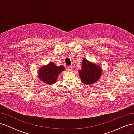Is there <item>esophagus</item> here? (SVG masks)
Here are the masks:
<instances>
[{
  "label": "esophagus",
  "mask_w": 134,
  "mask_h": 134,
  "mask_svg": "<svg viewBox=\"0 0 134 134\" xmlns=\"http://www.w3.org/2000/svg\"><path fill=\"white\" fill-rule=\"evenodd\" d=\"M68 70L69 71H71L73 70V66H72V65L69 66H68Z\"/></svg>",
  "instance_id": "34e87169"
}]
</instances>
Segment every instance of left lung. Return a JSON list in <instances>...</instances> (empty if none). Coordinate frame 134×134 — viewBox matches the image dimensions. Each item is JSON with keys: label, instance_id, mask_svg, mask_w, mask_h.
<instances>
[{"label": "left lung", "instance_id": "1", "mask_svg": "<svg viewBox=\"0 0 134 134\" xmlns=\"http://www.w3.org/2000/svg\"><path fill=\"white\" fill-rule=\"evenodd\" d=\"M80 78L86 85H91L97 82L102 74V69L98 64L83 59L81 69L78 71Z\"/></svg>", "mask_w": 134, "mask_h": 134}]
</instances>
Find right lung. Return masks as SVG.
<instances>
[{"mask_svg":"<svg viewBox=\"0 0 134 134\" xmlns=\"http://www.w3.org/2000/svg\"><path fill=\"white\" fill-rule=\"evenodd\" d=\"M65 70L63 66H56L53 62H50L39 68L38 78L42 82L47 84L52 85L57 82L59 74Z\"/></svg>","mask_w":134,"mask_h":134,"instance_id":"1","label":"right lung"}]
</instances>
